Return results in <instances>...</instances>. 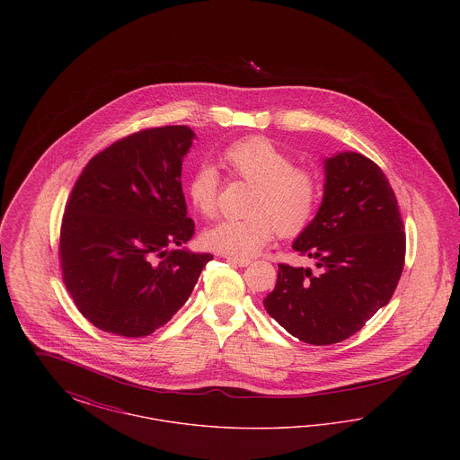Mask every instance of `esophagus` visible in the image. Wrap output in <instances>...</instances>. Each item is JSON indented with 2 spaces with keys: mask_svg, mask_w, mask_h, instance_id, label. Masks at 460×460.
Segmentation results:
<instances>
[{
  "mask_svg": "<svg viewBox=\"0 0 460 460\" xmlns=\"http://www.w3.org/2000/svg\"><path fill=\"white\" fill-rule=\"evenodd\" d=\"M226 259L229 261L231 263H236V265H240V267H244V265H248V263L252 262L248 257H234V255H226Z\"/></svg>",
  "mask_w": 460,
  "mask_h": 460,
  "instance_id": "34e87169",
  "label": "esophagus"
}]
</instances>
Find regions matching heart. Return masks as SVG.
Returning a JSON list of instances; mask_svg holds the SVG:
<instances>
[{
    "mask_svg": "<svg viewBox=\"0 0 460 460\" xmlns=\"http://www.w3.org/2000/svg\"><path fill=\"white\" fill-rule=\"evenodd\" d=\"M220 164L233 177L253 186L243 219H224L203 233V243L226 255L248 257L272 240L305 229L319 205V181L310 171L295 167L289 155L270 139L253 136L231 143ZM220 181L212 165H199L186 184L191 207L203 217L217 212Z\"/></svg>",
    "mask_w": 460,
    "mask_h": 460,
    "instance_id": "b5f03b06",
    "label": "heart"
}]
</instances>
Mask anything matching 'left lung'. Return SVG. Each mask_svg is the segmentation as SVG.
Wrapping results in <instances>:
<instances>
[{"label": "left lung", "instance_id": "8db88e82", "mask_svg": "<svg viewBox=\"0 0 460 460\" xmlns=\"http://www.w3.org/2000/svg\"><path fill=\"white\" fill-rule=\"evenodd\" d=\"M324 198L293 243L317 270L279 263L267 314L310 345L340 343L394 296L405 262V231L385 172L364 155L324 160Z\"/></svg>", "mask_w": 460, "mask_h": 460}]
</instances>
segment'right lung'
Masks as SVG:
<instances>
[{"label": "right lung", "mask_w": 460, "mask_h": 460, "mask_svg": "<svg viewBox=\"0 0 460 460\" xmlns=\"http://www.w3.org/2000/svg\"><path fill=\"white\" fill-rule=\"evenodd\" d=\"M195 132L129 134L94 155L66 199L60 265L66 291L93 326L148 336L190 298L214 257L175 250L195 234L181 186Z\"/></svg>", "instance_id": "1"}]
</instances>
